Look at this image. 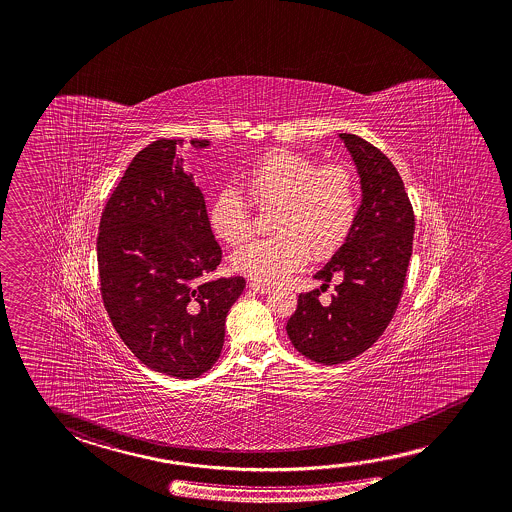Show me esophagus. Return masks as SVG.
I'll use <instances>...</instances> for the list:
<instances>
[{"label": "esophagus", "instance_id": "esophagus-1", "mask_svg": "<svg viewBox=\"0 0 512 512\" xmlns=\"http://www.w3.org/2000/svg\"><path fill=\"white\" fill-rule=\"evenodd\" d=\"M250 289L255 291V293L259 294H268L271 293V287L266 284H260V282H250Z\"/></svg>", "mask_w": 512, "mask_h": 512}]
</instances>
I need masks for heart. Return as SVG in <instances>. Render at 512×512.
Masks as SVG:
<instances>
[{"label":"heart","mask_w":512,"mask_h":512,"mask_svg":"<svg viewBox=\"0 0 512 512\" xmlns=\"http://www.w3.org/2000/svg\"><path fill=\"white\" fill-rule=\"evenodd\" d=\"M244 187L259 205H277V235L252 241L232 257L235 271L260 284L282 282L305 266L310 252L316 259L330 257L348 241L357 221V182L343 164L316 166L302 153L266 151L244 176ZM209 223L230 246L253 232L250 209L234 189L216 194Z\"/></svg>","instance_id":"obj_1"}]
</instances>
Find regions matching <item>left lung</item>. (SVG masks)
<instances>
[{
	"instance_id": "1",
	"label": "left lung",
	"mask_w": 512,
	"mask_h": 512,
	"mask_svg": "<svg viewBox=\"0 0 512 512\" xmlns=\"http://www.w3.org/2000/svg\"><path fill=\"white\" fill-rule=\"evenodd\" d=\"M361 178L362 200L348 241L314 275L325 284L339 276L330 304L319 289L298 296L287 336L307 359L352 361L384 334L393 319L412 255L414 212L402 176L382 151L359 135L339 134Z\"/></svg>"
}]
</instances>
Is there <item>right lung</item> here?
<instances>
[{"mask_svg": "<svg viewBox=\"0 0 512 512\" xmlns=\"http://www.w3.org/2000/svg\"><path fill=\"white\" fill-rule=\"evenodd\" d=\"M184 139L135 155L101 214V298L123 343L144 366L196 378L218 361L243 277L205 282L221 262L207 207L184 169ZM203 150L207 139H193Z\"/></svg>", "mask_w": 512, "mask_h": 512, "instance_id": "add662e5", "label": "right lung"}]
</instances>
